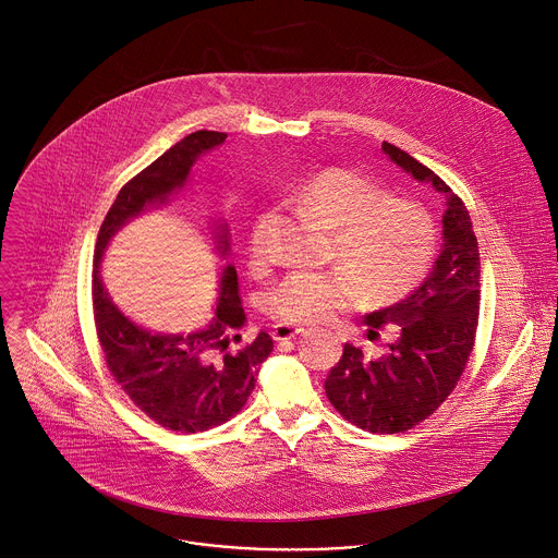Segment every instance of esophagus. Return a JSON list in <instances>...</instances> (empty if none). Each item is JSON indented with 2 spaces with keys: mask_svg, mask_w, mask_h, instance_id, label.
<instances>
[{
  "mask_svg": "<svg viewBox=\"0 0 558 558\" xmlns=\"http://www.w3.org/2000/svg\"><path fill=\"white\" fill-rule=\"evenodd\" d=\"M306 330L302 326H291V324H276L271 335L276 341H289V339H295L300 335H304Z\"/></svg>",
  "mask_w": 558,
  "mask_h": 558,
  "instance_id": "esophagus-1",
  "label": "esophagus"
}]
</instances>
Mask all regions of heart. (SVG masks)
Listing matches in <instances>:
<instances>
[{"label":"heart","instance_id":"b5f03b06","mask_svg":"<svg viewBox=\"0 0 558 558\" xmlns=\"http://www.w3.org/2000/svg\"><path fill=\"white\" fill-rule=\"evenodd\" d=\"M367 177L328 168L311 177L298 202L335 228V256L343 269L293 271L267 295L269 313L280 322L315 324L363 298L388 302L405 295L425 276L436 232L423 206L381 197ZM265 219L250 234V252L263 260L269 254Z\"/></svg>","mask_w":558,"mask_h":558}]
</instances>
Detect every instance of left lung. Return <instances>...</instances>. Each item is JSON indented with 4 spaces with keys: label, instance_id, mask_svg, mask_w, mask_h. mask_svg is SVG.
I'll list each match as a JSON object with an SVG mask.
<instances>
[{
    "label": "left lung",
    "instance_id": "left-lung-1",
    "mask_svg": "<svg viewBox=\"0 0 558 558\" xmlns=\"http://www.w3.org/2000/svg\"><path fill=\"white\" fill-rule=\"evenodd\" d=\"M384 153L445 195L442 250L429 276L405 300L365 315L367 339L395 324L399 337L381 356L343 345L326 377V397L356 427L373 434H401L434 414L456 388L473 350L480 311V252L466 206L418 159L384 142Z\"/></svg>",
    "mask_w": 558,
    "mask_h": 558
}]
</instances>
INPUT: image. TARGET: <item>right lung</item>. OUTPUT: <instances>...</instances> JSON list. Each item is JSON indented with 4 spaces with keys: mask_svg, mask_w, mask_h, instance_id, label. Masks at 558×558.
I'll use <instances>...</instances> for the list:
<instances>
[{
    "mask_svg": "<svg viewBox=\"0 0 558 558\" xmlns=\"http://www.w3.org/2000/svg\"><path fill=\"white\" fill-rule=\"evenodd\" d=\"M226 137L219 131H197L170 146L118 193L96 241L94 317L107 365L118 386L148 418L181 434L208 432L239 414L274 341L260 330L247 345L230 348L241 341L239 330L247 322L236 269L230 263L219 274L213 319L191 332H159L133 322L113 302L100 267L113 236L140 215L181 195L191 183L195 161L221 146ZM208 234L213 250L226 260L230 256L228 223L213 221Z\"/></svg>",
    "mask_w": 558,
    "mask_h": 558,
    "instance_id": "1",
    "label": "right lung"
}]
</instances>
